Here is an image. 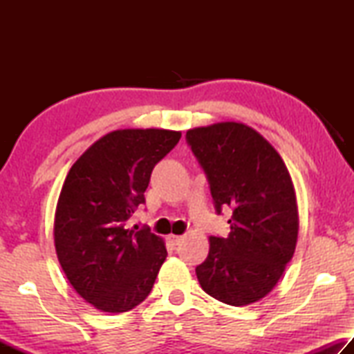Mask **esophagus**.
<instances>
[{"instance_id":"esophagus-1","label":"esophagus","mask_w":354,"mask_h":354,"mask_svg":"<svg viewBox=\"0 0 354 354\" xmlns=\"http://www.w3.org/2000/svg\"><path fill=\"white\" fill-rule=\"evenodd\" d=\"M183 236H178V234H170L169 236V241L173 243V245H178L179 242H181L183 241Z\"/></svg>"}]
</instances>
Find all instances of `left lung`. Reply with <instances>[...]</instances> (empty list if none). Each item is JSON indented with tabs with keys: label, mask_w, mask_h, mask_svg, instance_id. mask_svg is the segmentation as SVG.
Returning a JSON list of instances; mask_svg holds the SVG:
<instances>
[{
	"label": "left lung",
	"mask_w": 354,
	"mask_h": 354,
	"mask_svg": "<svg viewBox=\"0 0 354 354\" xmlns=\"http://www.w3.org/2000/svg\"><path fill=\"white\" fill-rule=\"evenodd\" d=\"M185 139L206 171L217 212L232 209L230 236L209 237V254L195 268L201 289L231 306L259 301L295 253L299 218L290 173L248 124L214 123L189 129Z\"/></svg>",
	"instance_id": "left-lung-1"
}]
</instances>
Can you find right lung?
Segmentation results:
<instances>
[{
	"instance_id": "add662e5",
	"label": "right lung",
	"mask_w": 354,
	"mask_h": 354,
	"mask_svg": "<svg viewBox=\"0 0 354 354\" xmlns=\"http://www.w3.org/2000/svg\"><path fill=\"white\" fill-rule=\"evenodd\" d=\"M181 131L117 129L71 165L55 214V247L65 277L101 313L136 308L153 289L167 257L149 230H128L145 203L154 165L175 148Z\"/></svg>"
}]
</instances>
